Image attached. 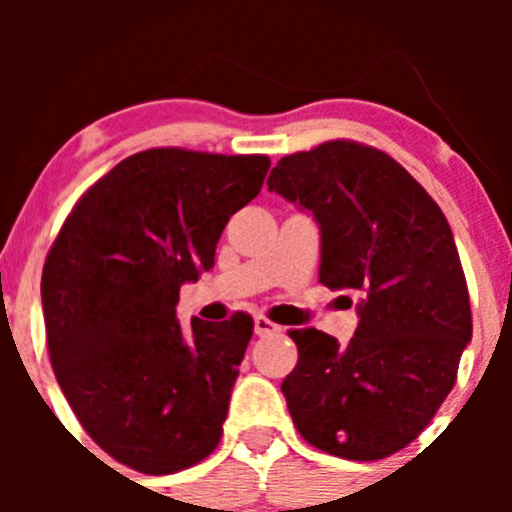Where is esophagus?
<instances>
[{
	"label": "esophagus",
	"mask_w": 512,
	"mask_h": 512,
	"mask_svg": "<svg viewBox=\"0 0 512 512\" xmlns=\"http://www.w3.org/2000/svg\"><path fill=\"white\" fill-rule=\"evenodd\" d=\"M272 332H280V327H277L275 322H270L267 317H255V334L257 337H267V334Z\"/></svg>",
	"instance_id": "1"
}]
</instances>
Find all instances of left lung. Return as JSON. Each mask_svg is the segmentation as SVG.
Masks as SVG:
<instances>
[{"label": "left lung", "mask_w": 512, "mask_h": 512, "mask_svg": "<svg viewBox=\"0 0 512 512\" xmlns=\"http://www.w3.org/2000/svg\"><path fill=\"white\" fill-rule=\"evenodd\" d=\"M267 188L317 220L319 282L359 294L349 344L314 327L289 332L299 349L282 381L289 416L319 451L391 456L428 426L473 337L451 225L409 170L354 141L285 156Z\"/></svg>", "instance_id": "left-lung-1"}]
</instances>
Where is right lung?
Wrapping results in <instances>:
<instances>
[{"mask_svg":"<svg viewBox=\"0 0 512 512\" xmlns=\"http://www.w3.org/2000/svg\"><path fill=\"white\" fill-rule=\"evenodd\" d=\"M267 170V156L136 153L86 190L51 245L41 309L56 381L86 433L133 471H183L218 446L255 324L237 312L183 329L175 307Z\"/></svg>","mask_w":512,"mask_h":512,"instance_id":"right-lung-1","label":"right lung"}]
</instances>
